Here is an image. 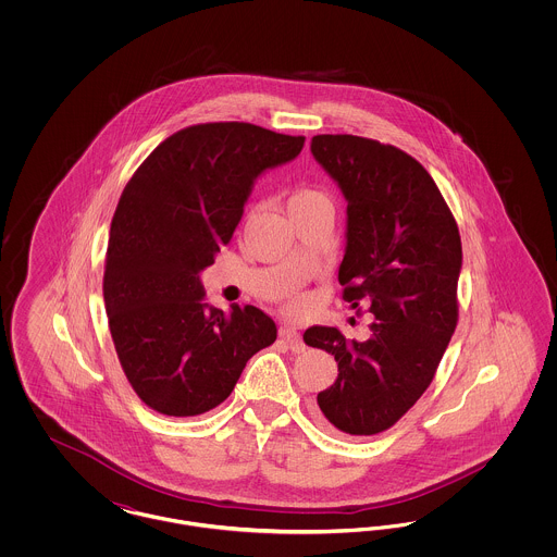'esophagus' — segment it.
Wrapping results in <instances>:
<instances>
[{
    "instance_id": "34e87169",
    "label": "esophagus",
    "mask_w": 557,
    "mask_h": 557,
    "mask_svg": "<svg viewBox=\"0 0 557 557\" xmlns=\"http://www.w3.org/2000/svg\"><path fill=\"white\" fill-rule=\"evenodd\" d=\"M280 336L286 345L290 346L292 352H302L305 350V343L300 338V332H296L294 327H282Z\"/></svg>"
}]
</instances>
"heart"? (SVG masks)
<instances>
[{"label":"heart","mask_w":557,"mask_h":557,"mask_svg":"<svg viewBox=\"0 0 557 557\" xmlns=\"http://www.w3.org/2000/svg\"><path fill=\"white\" fill-rule=\"evenodd\" d=\"M319 202H327L323 194H319L315 189H309V187H300L292 194L290 200H288V211L311 207V205H319ZM298 307H300V300H294L292 309H298Z\"/></svg>","instance_id":"heart-1"}]
</instances>
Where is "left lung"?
<instances>
[{
  "label": "left lung",
  "instance_id": "obj_1",
  "mask_svg": "<svg viewBox=\"0 0 557 557\" xmlns=\"http://www.w3.org/2000/svg\"><path fill=\"white\" fill-rule=\"evenodd\" d=\"M311 152L346 200L338 282L370 305V338L313 325L305 343L334 355L338 377L318 395L325 424L350 436L388 430L430 386L457 325L461 238L424 166L359 135H315Z\"/></svg>",
  "mask_w": 557,
  "mask_h": 557
}]
</instances>
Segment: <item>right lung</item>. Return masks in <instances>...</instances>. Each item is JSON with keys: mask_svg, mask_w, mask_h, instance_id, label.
<instances>
[{"mask_svg": "<svg viewBox=\"0 0 557 557\" xmlns=\"http://www.w3.org/2000/svg\"><path fill=\"white\" fill-rule=\"evenodd\" d=\"M302 146V135L250 123L191 125L166 137L123 189L108 239V325L133 391L162 416L211 411L246 361L275 343L261 309L209 307L200 271L230 244L255 180Z\"/></svg>", "mask_w": 557, "mask_h": 557, "instance_id": "1", "label": "right lung"}]
</instances>
